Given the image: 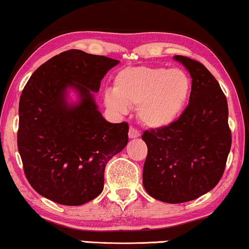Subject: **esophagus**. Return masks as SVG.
Masks as SVG:
<instances>
[{"mask_svg": "<svg viewBox=\"0 0 249 249\" xmlns=\"http://www.w3.org/2000/svg\"><path fill=\"white\" fill-rule=\"evenodd\" d=\"M139 136H141V132H139L136 128L130 127V129H129V138H138Z\"/></svg>", "mask_w": 249, "mask_h": 249, "instance_id": "obj_1", "label": "esophagus"}]
</instances>
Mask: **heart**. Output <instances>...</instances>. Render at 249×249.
<instances>
[{
  "mask_svg": "<svg viewBox=\"0 0 249 249\" xmlns=\"http://www.w3.org/2000/svg\"><path fill=\"white\" fill-rule=\"evenodd\" d=\"M192 80L180 68L129 67L114 77V88L104 93V103L117 114L137 105V115L149 128L172 124L188 102Z\"/></svg>",
  "mask_w": 249,
  "mask_h": 249,
  "instance_id": "b5f03b06",
  "label": "heart"
}]
</instances>
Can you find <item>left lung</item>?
Returning <instances> with one entry per match:
<instances>
[{
	"label": "left lung",
	"mask_w": 249,
	"mask_h": 249,
	"mask_svg": "<svg viewBox=\"0 0 249 249\" xmlns=\"http://www.w3.org/2000/svg\"><path fill=\"white\" fill-rule=\"evenodd\" d=\"M173 59L192 77L189 104L172 124L144 132L147 158L142 185L153 198L179 204L196 199L217 185L231 147L228 103L213 74L182 55Z\"/></svg>",
	"instance_id": "1"
}]
</instances>
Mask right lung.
Wrapping results in <instances>:
<instances>
[{
	"instance_id": "1",
	"label": "right lung",
	"mask_w": 249,
	"mask_h": 249,
	"mask_svg": "<svg viewBox=\"0 0 249 249\" xmlns=\"http://www.w3.org/2000/svg\"><path fill=\"white\" fill-rule=\"evenodd\" d=\"M118 63L69 50L43 63L23 88L18 149L26 178L45 198L68 206L96 198L107 162L128 144V124L105 120L94 97Z\"/></svg>"
}]
</instances>
